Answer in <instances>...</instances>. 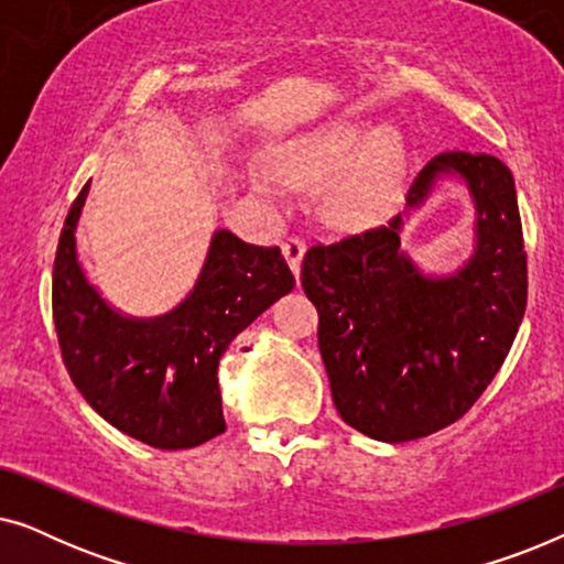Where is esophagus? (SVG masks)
I'll use <instances>...</instances> for the list:
<instances>
[{
    "label": "esophagus",
    "mask_w": 564,
    "mask_h": 564,
    "mask_svg": "<svg viewBox=\"0 0 564 564\" xmlns=\"http://www.w3.org/2000/svg\"><path fill=\"white\" fill-rule=\"evenodd\" d=\"M282 253H284V259H288L292 274L300 276V267H303V257H305V241H303V238L290 236L288 241L282 243Z\"/></svg>",
    "instance_id": "obj_1"
}]
</instances>
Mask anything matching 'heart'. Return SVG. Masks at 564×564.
Returning <instances> with one entry per match:
<instances>
[{"label": "heart", "mask_w": 564, "mask_h": 564, "mask_svg": "<svg viewBox=\"0 0 564 564\" xmlns=\"http://www.w3.org/2000/svg\"><path fill=\"white\" fill-rule=\"evenodd\" d=\"M398 133L354 118H330L292 135L276 169L292 187L321 189V213L336 228H369L392 213L408 180Z\"/></svg>", "instance_id": "heart-1"}]
</instances>
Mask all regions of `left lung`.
<instances>
[{
    "mask_svg": "<svg viewBox=\"0 0 564 564\" xmlns=\"http://www.w3.org/2000/svg\"><path fill=\"white\" fill-rule=\"evenodd\" d=\"M459 175L476 205V249L454 275H423L399 246L411 209ZM336 411L388 444L459 421L503 365L527 311V251L513 174L490 153L446 151L415 176L388 226L303 259Z\"/></svg>",
    "mask_w": 564,
    "mask_h": 564,
    "instance_id": "left-lung-1",
    "label": "left lung"
}]
</instances>
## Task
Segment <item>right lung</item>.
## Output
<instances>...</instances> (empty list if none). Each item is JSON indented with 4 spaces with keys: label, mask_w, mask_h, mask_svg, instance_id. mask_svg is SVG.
Instances as JSON below:
<instances>
[{
    "label": "right lung",
    "mask_w": 564,
    "mask_h": 564,
    "mask_svg": "<svg viewBox=\"0 0 564 564\" xmlns=\"http://www.w3.org/2000/svg\"><path fill=\"white\" fill-rule=\"evenodd\" d=\"M89 184L66 215L53 261V323L72 382L107 423L156 449H189L226 431L218 365L228 344L295 288L272 246L215 230L189 295L156 318L107 303L76 257Z\"/></svg>",
    "instance_id": "add662e5"
}]
</instances>
